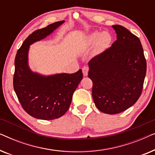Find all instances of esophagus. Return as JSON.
<instances>
[{"label":"esophagus","instance_id":"1","mask_svg":"<svg viewBox=\"0 0 155 155\" xmlns=\"http://www.w3.org/2000/svg\"><path fill=\"white\" fill-rule=\"evenodd\" d=\"M88 71H89V68L87 66H84L83 67V68H82V73H83V75L84 76H87V74H88Z\"/></svg>","mask_w":155,"mask_h":155}]
</instances>
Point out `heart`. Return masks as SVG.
Instances as JSON below:
<instances>
[{
	"instance_id": "b5f03b06",
	"label": "heart",
	"mask_w": 155,
	"mask_h": 155,
	"mask_svg": "<svg viewBox=\"0 0 155 155\" xmlns=\"http://www.w3.org/2000/svg\"><path fill=\"white\" fill-rule=\"evenodd\" d=\"M111 42V36L108 31H94L87 37L85 44L87 46H92L95 44L96 50L101 52L105 50Z\"/></svg>"
}]
</instances>
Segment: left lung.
<instances>
[{"instance_id": "obj_1", "label": "left lung", "mask_w": 155, "mask_h": 155, "mask_svg": "<svg viewBox=\"0 0 155 155\" xmlns=\"http://www.w3.org/2000/svg\"><path fill=\"white\" fill-rule=\"evenodd\" d=\"M112 27L116 41L88 63L93 100L99 111L107 114H119L136 102L147 69L138 38L120 25Z\"/></svg>"}]
</instances>
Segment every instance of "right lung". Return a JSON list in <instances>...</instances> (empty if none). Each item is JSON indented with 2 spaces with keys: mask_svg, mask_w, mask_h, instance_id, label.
I'll return each instance as SVG.
<instances>
[{
  "mask_svg": "<svg viewBox=\"0 0 155 155\" xmlns=\"http://www.w3.org/2000/svg\"><path fill=\"white\" fill-rule=\"evenodd\" d=\"M64 22L65 20L59 21L34 31L23 42L15 59V92L25 111L38 119L53 120L65 114L82 79L81 70L72 74L46 75L29 68L30 46L51 35Z\"/></svg>",
  "mask_w": 155,
  "mask_h": 155,
  "instance_id": "obj_1",
  "label": "right lung"
}]
</instances>
